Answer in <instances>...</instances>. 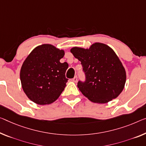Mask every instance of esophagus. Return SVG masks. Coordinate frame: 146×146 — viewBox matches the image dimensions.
<instances>
[{
  "mask_svg": "<svg viewBox=\"0 0 146 146\" xmlns=\"http://www.w3.org/2000/svg\"><path fill=\"white\" fill-rule=\"evenodd\" d=\"M72 82H77V81H78V78H77V76H75L74 78H73L72 80Z\"/></svg>",
  "mask_w": 146,
  "mask_h": 146,
  "instance_id": "1",
  "label": "esophagus"
}]
</instances>
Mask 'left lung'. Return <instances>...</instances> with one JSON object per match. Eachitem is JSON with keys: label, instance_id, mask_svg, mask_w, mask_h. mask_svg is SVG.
<instances>
[{"label": "left lung", "instance_id": "left-lung-1", "mask_svg": "<svg viewBox=\"0 0 146 146\" xmlns=\"http://www.w3.org/2000/svg\"><path fill=\"white\" fill-rule=\"evenodd\" d=\"M73 55L81 61L86 74L78 87L91 102L104 104L117 98L126 82V72L121 60L106 44L96 42L89 49L74 47Z\"/></svg>", "mask_w": 146, "mask_h": 146}]
</instances>
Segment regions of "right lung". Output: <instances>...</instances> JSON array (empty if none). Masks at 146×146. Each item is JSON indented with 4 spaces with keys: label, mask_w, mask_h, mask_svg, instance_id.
<instances>
[{
    "label": "right lung",
    "mask_w": 146,
    "mask_h": 146,
    "mask_svg": "<svg viewBox=\"0 0 146 146\" xmlns=\"http://www.w3.org/2000/svg\"><path fill=\"white\" fill-rule=\"evenodd\" d=\"M64 51L51 44H42L31 51L20 70L22 88L33 102L50 104L64 91L68 79L65 72L68 64L60 59Z\"/></svg>",
    "instance_id": "right-lung-1"
}]
</instances>
